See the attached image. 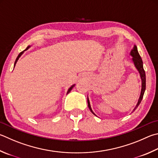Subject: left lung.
I'll list each match as a JSON object with an SVG mask.
<instances>
[{"instance_id":"obj_1","label":"left lung","mask_w":158,"mask_h":158,"mask_svg":"<svg viewBox=\"0 0 158 158\" xmlns=\"http://www.w3.org/2000/svg\"><path fill=\"white\" fill-rule=\"evenodd\" d=\"M131 55L133 56V59H133V61L135 65V67L137 69V70L139 71V74H140V77H141V79H142L141 94H140L139 99L138 100V102H137V104L136 106V107L135 108V109L133 110V111H134L137 107H138V106L140 104V103H141L142 100L143 96H144V92H145V90H146V74H145V71L144 70V68H143V62H142V58L139 55L138 51H137V48L136 45H135L133 49L131 50ZM88 105L89 109H90V111L92 112V113L94 114V115H96V114L93 113V110H92L91 107H90V102H89V99H88Z\"/></svg>"}]
</instances>
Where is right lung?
<instances>
[{"label": "right lung", "mask_w": 158, "mask_h": 158, "mask_svg": "<svg viewBox=\"0 0 158 158\" xmlns=\"http://www.w3.org/2000/svg\"><path fill=\"white\" fill-rule=\"evenodd\" d=\"M30 46H27V48H26V49H25V50H27V49H28V48H29ZM23 52H21V53H20L19 54V55H18V56H17V58H16V61H15V63H14V66H15V65H16V62H17V61H18V59H19V57L20 56H21V54H23ZM74 85H72V86L69 88V89H68V93H67V94H68V93H70V92L71 91V90H72V89H73V88L74 87Z\"/></svg>", "instance_id": "add662e5"}]
</instances>
